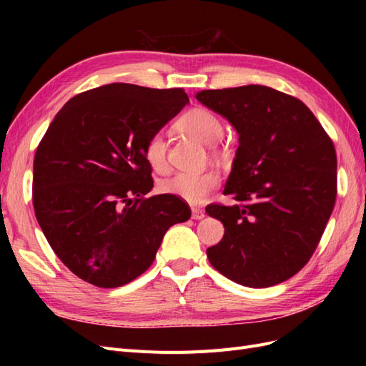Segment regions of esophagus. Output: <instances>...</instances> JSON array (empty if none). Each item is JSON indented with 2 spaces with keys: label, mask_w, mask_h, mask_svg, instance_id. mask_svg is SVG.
<instances>
[{
  "label": "esophagus",
  "mask_w": 366,
  "mask_h": 366,
  "mask_svg": "<svg viewBox=\"0 0 366 366\" xmlns=\"http://www.w3.org/2000/svg\"><path fill=\"white\" fill-rule=\"evenodd\" d=\"M204 210L200 207H192V218L194 219H203L204 218Z\"/></svg>",
  "instance_id": "34e87169"
}]
</instances>
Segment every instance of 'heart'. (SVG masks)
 Segmentation results:
<instances>
[{
  "instance_id": "heart-1",
  "label": "heart",
  "mask_w": 366,
  "mask_h": 366,
  "mask_svg": "<svg viewBox=\"0 0 366 366\" xmlns=\"http://www.w3.org/2000/svg\"><path fill=\"white\" fill-rule=\"evenodd\" d=\"M177 128L186 132L206 145H212L223 137L224 127L221 119L206 108H194L177 120ZM143 156L151 168L162 171L166 168V140L162 132L151 134L143 145ZM218 186L215 172H175L166 179L160 187L162 191L182 198V200L200 204L207 195Z\"/></svg>"
}]
</instances>
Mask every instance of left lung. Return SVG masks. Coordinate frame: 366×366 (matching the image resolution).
<instances>
[{
    "mask_svg": "<svg viewBox=\"0 0 366 366\" xmlns=\"http://www.w3.org/2000/svg\"><path fill=\"white\" fill-rule=\"evenodd\" d=\"M203 105L239 136L223 194L238 202L206 212L224 237L209 262L237 284L264 289L292 278L312 258L336 203L335 145L308 107L264 85L203 90Z\"/></svg>",
    "mask_w": 366,
    "mask_h": 366,
    "instance_id": "left-lung-1",
    "label": "left lung"
}]
</instances>
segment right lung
Returning <instances> with one entry per match:
<instances>
[{
	"instance_id": "right-lung-1",
	"label": "right lung",
	"mask_w": 366,
	"mask_h": 366,
	"mask_svg": "<svg viewBox=\"0 0 366 366\" xmlns=\"http://www.w3.org/2000/svg\"><path fill=\"white\" fill-rule=\"evenodd\" d=\"M189 102L182 88L108 84L74 96L54 116L33 162V207L58 258L102 289L149 269L172 224L191 218L154 186L147 139Z\"/></svg>"
}]
</instances>
